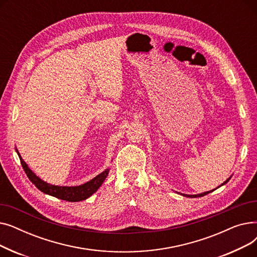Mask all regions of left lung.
I'll return each instance as SVG.
<instances>
[{"mask_svg": "<svg viewBox=\"0 0 257 257\" xmlns=\"http://www.w3.org/2000/svg\"><path fill=\"white\" fill-rule=\"evenodd\" d=\"M229 179L230 178H228L223 184H221V185H224L225 183H227L228 181H229ZM210 192H212V191H209V192H205V193H202V194H199V195H183V196H185V197H190V198H197V197H203V196H205V195H207V194H209Z\"/></svg>", "mask_w": 257, "mask_h": 257, "instance_id": "1", "label": "left lung"}]
</instances>
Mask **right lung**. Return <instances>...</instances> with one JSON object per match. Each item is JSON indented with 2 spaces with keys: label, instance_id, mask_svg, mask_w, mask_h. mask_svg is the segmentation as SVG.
Here are the masks:
<instances>
[{
  "label": "right lung",
  "instance_id": "add662e5",
  "mask_svg": "<svg viewBox=\"0 0 257 257\" xmlns=\"http://www.w3.org/2000/svg\"><path fill=\"white\" fill-rule=\"evenodd\" d=\"M18 152V150H17ZM19 157L21 159V164L22 167L27 174V176L30 179V181L38 188L40 192H43L47 195L56 197L61 200H65L69 202H79L87 199L90 197L93 193H96L98 191V188L101 186V184L104 182L105 178L107 177L108 172L109 170H106L100 175H98L97 177H94L90 181L79 185V186H57V185H52L49 184L45 181H43L40 178H38L36 175L28 168V166L26 165L25 161L22 159L20 153L18 152Z\"/></svg>",
  "mask_w": 257,
  "mask_h": 257
}]
</instances>
